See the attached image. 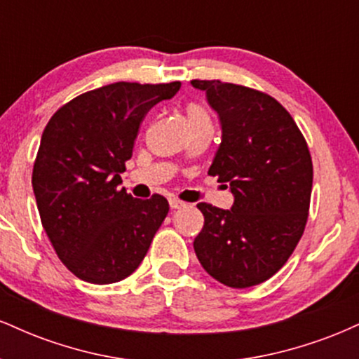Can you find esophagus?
I'll return each instance as SVG.
<instances>
[{"label": "esophagus", "instance_id": "1", "mask_svg": "<svg viewBox=\"0 0 359 359\" xmlns=\"http://www.w3.org/2000/svg\"><path fill=\"white\" fill-rule=\"evenodd\" d=\"M170 208L172 209H182V208H185V203H182V201H179V199H170Z\"/></svg>", "mask_w": 359, "mask_h": 359}]
</instances>
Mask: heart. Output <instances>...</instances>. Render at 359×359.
<instances>
[{"instance_id": "obj_1", "label": "heart", "mask_w": 359, "mask_h": 359, "mask_svg": "<svg viewBox=\"0 0 359 359\" xmlns=\"http://www.w3.org/2000/svg\"><path fill=\"white\" fill-rule=\"evenodd\" d=\"M185 111H187V119L191 128L201 125H211V118H209L208 109H205L204 106L197 104V102H191V104H187Z\"/></svg>"}]
</instances>
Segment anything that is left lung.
Wrapping results in <instances>:
<instances>
[{
    "label": "left lung",
    "mask_w": 359,
    "mask_h": 359,
    "mask_svg": "<svg viewBox=\"0 0 359 359\" xmlns=\"http://www.w3.org/2000/svg\"><path fill=\"white\" fill-rule=\"evenodd\" d=\"M219 116L222 137L209 175L226 182L231 209L199 203L204 228L194 240L203 269L233 288L258 285L285 265L306 229L312 158L277 100L221 81H191ZM226 185V187H228Z\"/></svg>",
    "instance_id": "8db88e82"
}]
</instances>
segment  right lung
<instances>
[{
  "label": "right lung",
  "mask_w": 359,
  "mask_h": 359,
  "mask_svg": "<svg viewBox=\"0 0 359 359\" xmlns=\"http://www.w3.org/2000/svg\"><path fill=\"white\" fill-rule=\"evenodd\" d=\"M180 82H114L74 97L40 140L32 185L53 250L77 278L114 283L145 258L167 217L163 196L142 201L121 184L140 123Z\"/></svg>",
  "instance_id": "obj_1"
}]
</instances>
